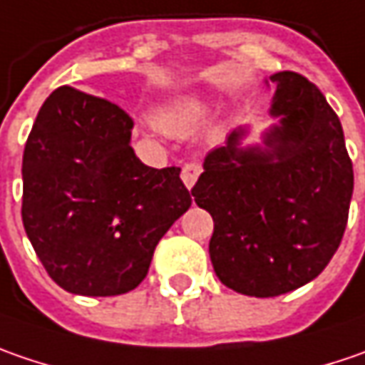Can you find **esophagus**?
<instances>
[{
  "label": "esophagus",
  "mask_w": 365,
  "mask_h": 365,
  "mask_svg": "<svg viewBox=\"0 0 365 365\" xmlns=\"http://www.w3.org/2000/svg\"><path fill=\"white\" fill-rule=\"evenodd\" d=\"M200 173H202V165H200L198 161H187V163L182 167V180L187 190L196 183Z\"/></svg>",
  "instance_id": "esophagus-1"
}]
</instances>
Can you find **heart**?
I'll return each mask as SVG.
<instances>
[{"mask_svg":"<svg viewBox=\"0 0 365 365\" xmlns=\"http://www.w3.org/2000/svg\"><path fill=\"white\" fill-rule=\"evenodd\" d=\"M204 114H206V108L198 98L183 96V98H178V100L167 103L163 110H159L157 124L167 133L183 135V133H190L192 128H196L204 118Z\"/></svg>","mask_w":365,"mask_h":365,"instance_id":"heart-1","label":"heart"}]
</instances>
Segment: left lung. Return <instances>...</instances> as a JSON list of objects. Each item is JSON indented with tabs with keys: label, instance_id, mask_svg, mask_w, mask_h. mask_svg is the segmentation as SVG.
Masks as SVG:
<instances>
[{
	"label": "left lung",
	"instance_id": "8db88e82",
	"mask_svg": "<svg viewBox=\"0 0 365 365\" xmlns=\"http://www.w3.org/2000/svg\"><path fill=\"white\" fill-rule=\"evenodd\" d=\"M276 96L265 149L241 147L245 128L206 155L192 190L214 220L210 259L235 292L272 298L319 276L347 227L354 165L343 128L325 96L307 77H269Z\"/></svg>",
	"mask_w": 365,
	"mask_h": 365
}]
</instances>
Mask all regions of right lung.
I'll return each instance as SVG.
<instances>
[{"label":"right lung","mask_w":365,"mask_h":365,"mask_svg":"<svg viewBox=\"0 0 365 365\" xmlns=\"http://www.w3.org/2000/svg\"><path fill=\"white\" fill-rule=\"evenodd\" d=\"M133 118L69 86L42 103L22 159V222L46 274L71 294L118 296L145 279L155 247L192 196L180 167H147Z\"/></svg>","instance_id":"1"}]
</instances>
